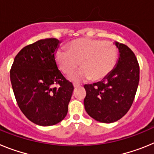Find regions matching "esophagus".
Listing matches in <instances>:
<instances>
[{"instance_id": "1", "label": "esophagus", "mask_w": 154, "mask_h": 154, "mask_svg": "<svg viewBox=\"0 0 154 154\" xmlns=\"http://www.w3.org/2000/svg\"><path fill=\"white\" fill-rule=\"evenodd\" d=\"M73 86H74L75 89H77V88L80 87V86H81V85H77V84H74V85H73Z\"/></svg>"}]
</instances>
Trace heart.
Masks as SVG:
<instances>
[{"instance_id": "obj_1", "label": "heart", "mask_w": 154, "mask_h": 154, "mask_svg": "<svg viewBox=\"0 0 154 154\" xmlns=\"http://www.w3.org/2000/svg\"><path fill=\"white\" fill-rule=\"evenodd\" d=\"M68 51L58 50L55 54L57 65L65 74H70L77 69H81L70 76L74 82L92 79H103L113 70L117 60V48L109 41L82 38L73 40L68 45Z\"/></svg>"}]
</instances>
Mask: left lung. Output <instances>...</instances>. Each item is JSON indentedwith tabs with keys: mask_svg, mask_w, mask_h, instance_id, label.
<instances>
[{
	"mask_svg": "<svg viewBox=\"0 0 154 154\" xmlns=\"http://www.w3.org/2000/svg\"><path fill=\"white\" fill-rule=\"evenodd\" d=\"M115 45L119 56L113 70L102 81L84 86L85 111L94 119L105 123H113L126 115L140 80V66L134 53L126 45L116 42Z\"/></svg>",
	"mask_w": 154,
	"mask_h": 154,
	"instance_id": "8db88e82",
	"label": "left lung"
}]
</instances>
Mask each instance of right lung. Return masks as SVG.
<instances>
[{
    "label": "right lung",
    "mask_w": 154,
    "mask_h": 154,
    "mask_svg": "<svg viewBox=\"0 0 154 154\" xmlns=\"http://www.w3.org/2000/svg\"><path fill=\"white\" fill-rule=\"evenodd\" d=\"M59 43L56 38H46L25 46L14 58L10 71L19 108L39 126L55 125L66 116L74 89L55 61Z\"/></svg>",
    "instance_id": "obj_1"
}]
</instances>
